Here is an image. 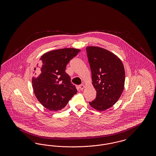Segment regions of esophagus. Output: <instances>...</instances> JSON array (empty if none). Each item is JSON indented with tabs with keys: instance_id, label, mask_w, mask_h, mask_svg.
Instances as JSON below:
<instances>
[{
	"instance_id": "1",
	"label": "esophagus",
	"mask_w": 156,
	"mask_h": 156,
	"mask_svg": "<svg viewBox=\"0 0 156 156\" xmlns=\"http://www.w3.org/2000/svg\"><path fill=\"white\" fill-rule=\"evenodd\" d=\"M83 88H84V85L83 84H81V85H79V88L80 90H82L83 89Z\"/></svg>"
}]
</instances>
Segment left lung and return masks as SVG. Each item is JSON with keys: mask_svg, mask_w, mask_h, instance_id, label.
Here are the masks:
<instances>
[{"mask_svg": "<svg viewBox=\"0 0 156 156\" xmlns=\"http://www.w3.org/2000/svg\"><path fill=\"white\" fill-rule=\"evenodd\" d=\"M96 98L90 105L99 111L112 107L124 89L125 72L121 60L114 54L98 47L86 48Z\"/></svg>", "mask_w": 156, "mask_h": 156, "instance_id": "1", "label": "left lung"}]
</instances>
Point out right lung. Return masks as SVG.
Here are the masks:
<instances>
[{
	"instance_id": "right-lung-1",
	"label": "right lung",
	"mask_w": 156,
	"mask_h": 156,
	"mask_svg": "<svg viewBox=\"0 0 156 156\" xmlns=\"http://www.w3.org/2000/svg\"><path fill=\"white\" fill-rule=\"evenodd\" d=\"M80 50L68 48L43 54L37 64L39 74L32 78V86L38 101L50 111L63 109L77 90L65 72L69 61ZM36 69V68H35Z\"/></svg>"
}]
</instances>
